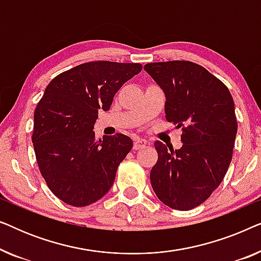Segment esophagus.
Listing matches in <instances>:
<instances>
[{
  "label": "esophagus",
  "instance_id": "34e87169",
  "mask_svg": "<svg viewBox=\"0 0 261 261\" xmlns=\"http://www.w3.org/2000/svg\"><path fill=\"white\" fill-rule=\"evenodd\" d=\"M147 144H148V142H147V140H145V139L137 138L134 140V149H139V148L145 147V146Z\"/></svg>",
  "mask_w": 261,
  "mask_h": 261
}]
</instances>
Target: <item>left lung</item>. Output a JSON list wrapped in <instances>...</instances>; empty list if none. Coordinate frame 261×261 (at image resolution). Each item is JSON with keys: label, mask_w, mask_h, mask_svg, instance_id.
Wrapping results in <instances>:
<instances>
[{"label": "left lung", "mask_w": 261, "mask_h": 261, "mask_svg": "<svg viewBox=\"0 0 261 261\" xmlns=\"http://www.w3.org/2000/svg\"><path fill=\"white\" fill-rule=\"evenodd\" d=\"M144 70L165 94L166 120L183 127L179 149L154 142L152 188L164 204L190 210L209 198L229 167L238 132L233 97L219 78L192 62L149 63Z\"/></svg>", "instance_id": "1"}]
</instances>
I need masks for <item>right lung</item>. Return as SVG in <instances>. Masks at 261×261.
Here are the masks:
<instances>
[{"label": "right lung", "mask_w": 261, "mask_h": 261, "mask_svg": "<svg viewBox=\"0 0 261 261\" xmlns=\"http://www.w3.org/2000/svg\"><path fill=\"white\" fill-rule=\"evenodd\" d=\"M142 69L137 63H84L49 82L34 112L32 135L41 176L66 204L101 199L133 147L123 134L96 139L98 110L110 109L117 90Z\"/></svg>", "instance_id": "add662e5"}]
</instances>
